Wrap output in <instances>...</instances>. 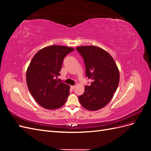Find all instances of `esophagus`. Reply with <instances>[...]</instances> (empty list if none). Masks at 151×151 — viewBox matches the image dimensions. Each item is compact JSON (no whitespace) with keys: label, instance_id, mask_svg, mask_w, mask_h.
<instances>
[{"label":"esophagus","instance_id":"1","mask_svg":"<svg viewBox=\"0 0 151 151\" xmlns=\"http://www.w3.org/2000/svg\"><path fill=\"white\" fill-rule=\"evenodd\" d=\"M75 87H76L75 86H70V88L72 89H74L75 88Z\"/></svg>","mask_w":151,"mask_h":151}]
</instances>
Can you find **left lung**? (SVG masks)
<instances>
[{"label": "left lung", "mask_w": 151, "mask_h": 151, "mask_svg": "<svg viewBox=\"0 0 151 151\" xmlns=\"http://www.w3.org/2000/svg\"><path fill=\"white\" fill-rule=\"evenodd\" d=\"M84 58L86 75L92 82L86 86L79 100L84 108L96 111L111 101L120 81V73L113 57L106 50L96 46L76 47Z\"/></svg>", "instance_id": "8db88e82"}]
</instances>
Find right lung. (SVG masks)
I'll list each match as a JSON object with an SVG mask.
<instances>
[{
  "label": "right lung",
  "mask_w": 151,
  "mask_h": 151,
  "mask_svg": "<svg viewBox=\"0 0 151 151\" xmlns=\"http://www.w3.org/2000/svg\"><path fill=\"white\" fill-rule=\"evenodd\" d=\"M74 49L62 45H50L36 53L26 70V83L32 96L41 106L56 109L66 102L70 86L59 83L63 58Z\"/></svg>",
  "instance_id": "1"
}]
</instances>
